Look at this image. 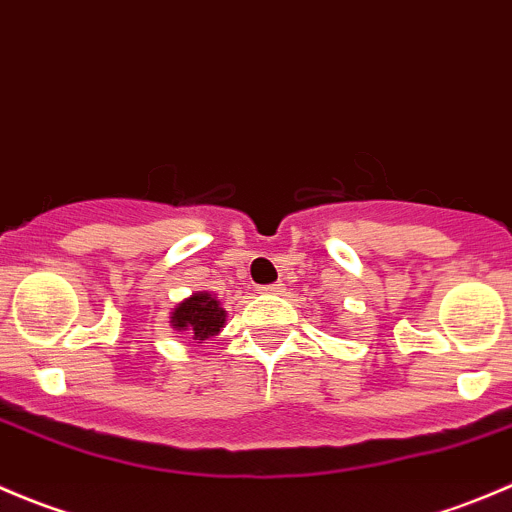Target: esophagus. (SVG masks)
Here are the masks:
<instances>
[{"label":"esophagus","mask_w":512,"mask_h":512,"mask_svg":"<svg viewBox=\"0 0 512 512\" xmlns=\"http://www.w3.org/2000/svg\"><path fill=\"white\" fill-rule=\"evenodd\" d=\"M262 294H282L285 292V285H280V282H275V285H265L260 287Z\"/></svg>","instance_id":"34e87169"}]
</instances>
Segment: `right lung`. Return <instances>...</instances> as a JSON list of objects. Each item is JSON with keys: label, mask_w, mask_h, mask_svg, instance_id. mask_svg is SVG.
Returning <instances> with one entry per match:
<instances>
[{"label": "right lung", "mask_w": 512, "mask_h": 512, "mask_svg": "<svg viewBox=\"0 0 512 512\" xmlns=\"http://www.w3.org/2000/svg\"><path fill=\"white\" fill-rule=\"evenodd\" d=\"M170 322H173L175 329H188L193 334L190 339L203 344L205 339L215 337L220 332V327L225 324V309L220 307L213 294L198 292L175 309Z\"/></svg>", "instance_id": "1"}]
</instances>
